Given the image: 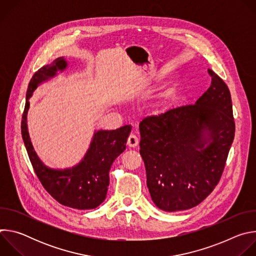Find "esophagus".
<instances>
[{"instance_id": "34e87169", "label": "esophagus", "mask_w": 256, "mask_h": 256, "mask_svg": "<svg viewBox=\"0 0 256 256\" xmlns=\"http://www.w3.org/2000/svg\"><path fill=\"white\" fill-rule=\"evenodd\" d=\"M126 144L130 146V147H132V148L136 147L138 144V136H136V134H130L128 136V138Z\"/></svg>"}]
</instances>
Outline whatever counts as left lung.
<instances>
[{"label": "left lung", "instance_id": "left-lung-1", "mask_svg": "<svg viewBox=\"0 0 256 256\" xmlns=\"http://www.w3.org/2000/svg\"><path fill=\"white\" fill-rule=\"evenodd\" d=\"M196 104L140 122V154L152 200L165 212L192 208L216 186L235 136L228 86L212 70Z\"/></svg>", "mask_w": 256, "mask_h": 256}]
</instances>
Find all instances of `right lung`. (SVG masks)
I'll list each match as a JSON object with an SVG mask.
<instances>
[{
	"instance_id": "1",
	"label": "right lung",
	"mask_w": 256,
	"mask_h": 256,
	"mask_svg": "<svg viewBox=\"0 0 256 256\" xmlns=\"http://www.w3.org/2000/svg\"><path fill=\"white\" fill-rule=\"evenodd\" d=\"M66 62L58 58L50 64L44 66L31 78L21 122V134L30 162L44 190L60 204L78 210L97 208L106 198L109 186V170L114 161L126 150V142L132 126H124L114 130H98L94 134L83 160L72 168L56 170L46 166L36 155L27 130L28 99L44 81L64 70Z\"/></svg>"
}]
</instances>
